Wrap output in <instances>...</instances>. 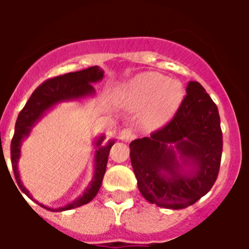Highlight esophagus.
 Masks as SVG:
<instances>
[{
    "label": "esophagus",
    "instance_id": "1",
    "mask_svg": "<svg viewBox=\"0 0 249 249\" xmlns=\"http://www.w3.org/2000/svg\"><path fill=\"white\" fill-rule=\"evenodd\" d=\"M135 137H136L135 133H133V131H132L131 128L122 129L120 133V138L122 141H124V142H129V141H132Z\"/></svg>",
    "mask_w": 249,
    "mask_h": 249
}]
</instances>
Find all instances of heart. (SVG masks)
Instances as JSON below:
<instances>
[{"label":"heart","instance_id":"obj_1","mask_svg":"<svg viewBox=\"0 0 249 249\" xmlns=\"http://www.w3.org/2000/svg\"><path fill=\"white\" fill-rule=\"evenodd\" d=\"M183 87L157 72L133 77L118 94V103L131 111H141V123L147 129L163 127L172 120L183 100Z\"/></svg>","mask_w":249,"mask_h":249}]
</instances>
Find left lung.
Here are the masks:
<instances>
[{"label": "left lung", "mask_w": 249, "mask_h": 249, "mask_svg": "<svg viewBox=\"0 0 249 249\" xmlns=\"http://www.w3.org/2000/svg\"><path fill=\"white\" fill-rule=\"evenodd\" d=\"M186 92L172 120L129 144L140 192L151 203L171 210L192 206L208 193L218 176L223 148L215 103L196 81L188 82Z\"/></svg>", "instance_id": "obj_1"}]
</instances>
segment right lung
<instances>
[{
    "instance_id": "right-lung-1",
    "label": "right lung",
    "mask_w": 249,
    "mask_h": 249,
    "mask_svg": "<svg viewBox=\"0 0 249 249\" xmlns=\"http://www.w3.org/2000/svg\"><path fill=\"white\" fill-rule=\"evenodd\" d=\"M103 73H105L103 70H101L98 66H93V67L86 68L82 71L70 72V73L62 74V76L50 78L35 89L25 107L19 112L16 121V126H15V135H13L12 142H11V162H12V169L15 177H16L17 184H18L22 192L27 195L30 198V192L22 184L21 179H19L18 168H17L19 153H21L22 140L26 136H28L31 127L34 126L36 121L51 107H53L54 105L63 102V101L78 100V98L93 94L94 89L92 83L102 80ZM103 140H105V137L102 136V137L98 138L97 143H96L98 148L96 151V156H94L96 166H94L93 179L80 198H77L76 201L62 207V208H57V210L48 208L43 204H39V206H42L46 210L61 212V211H68L83 206V204L91 202L96 197L101 188V184H102L103 176H105L106 167H107V160H108L109 149H111L112 144L114 143L113 141H111V142H108V144L102 146L101 143L103 142Z\"/></svg>"
}]
</instances>
